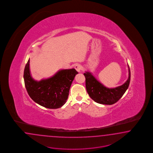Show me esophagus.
I'll list each match as a JSON object with an SVG mask.
<instances>
[{"label":"esophagus","instance_id":"obj_1","mask_svg":"<svg viewBox=\"0 0 153 153\" xmlns=\"http://www.w3.org/2000/svg\"><path fill=\"white\" fill-rule=\"evenodd\" d=\"M74 68L76 69V70L77 72H80L82 70V66H81V65L77 64V65L74 66Z\"/></svg>","mask_w":153,"mask_h":153}]
</instances>
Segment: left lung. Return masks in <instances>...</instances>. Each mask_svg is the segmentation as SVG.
Returning a JSON list of instances; mask_svg holds the SVG:
<instances>
[{"mask_svg":"<svg viewBox=\"0 0 153 153\" xmlns=\"http://www.w3.org/2000/svg\"><path fill=\"white\" fill-rule=\"evenodd\" d=\"M129 76L125 83L116 88H109L100 83L90 72L84 74L86 88L90 97L97 103L111 105L118 102L128 88L131 79V72L128 66Z\"/></svg>","mask_w":153,"mask_h":153,"instance_id":"8db88e82","label":"left lung"}]
</instances>
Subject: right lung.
I'll return each mask as SVG.
<instances>
[{"label": "right lung", "instance_id": "add662e5", "mask_svg": "<svg viewBox=\"0 0 153 153\" xmlns=\"http://www.w3.org/2000/svg\"><path fill=\"white\" fill-rule=\"evenodd\" d=\"M30 60L25 65L23 79L28 94L35 102L49 109L62 107L67 101L70 87L74 77L78 74L76 70H60L51 78L36 81L31 77Z\"/></svg>", "mask_w": 153, "mask_h": 153}]
</instances>
